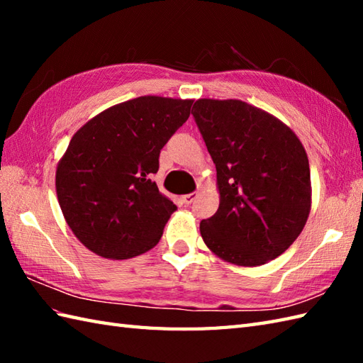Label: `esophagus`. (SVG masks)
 <instances>
[{
	"label": "esophagus",
	"mask_w": 363,
	"mask_h": 363,
	"mask_svg": "<svg viewBox=\"0 0 363 363\" xmlns=\"http://www.w3.org/2000/svg\"><path fill=\"white\" fill-rule=\"evenodd\" d=\"M195 198H196V194H189V195H184V196H182V203L186 204V206H190L191 203L195 201Z\"/></svg>",
	"instance_id": "esophagus-1"
}]
</instances>
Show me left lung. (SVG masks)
<instances>
[{
  "label": "left lung",
  "instance_id": "left-lung-1",
  "mask_svg": "<svg viewBox=\"0 0 363 363\" xmlns=\"http://www.w3.org/2000/svg\"><path fill=\"white\" fill-rule=\"evenodd\" d=\"M196 125L217 168L218 211L199 223L215 256L240 267L276 259L309 218V159L293 130L240 99L203 98Z\"/></svg>",
  "mask_w": 363,
  "mask_h": 363
}]
</instances>
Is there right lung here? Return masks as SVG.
<instances>
[{
    "instance_id": "obj_1",
    "label": "right lung",
    "mask_w": 363,
    "mask_h": 363,
    "mask_svg": "<svg viewBox=\"0 0 363 363\" xmlns=\"http://www.w3.org/2000/svg\"><path fill=\"white\" fill-rule=\"evenodd\" d=\"M191 104L194 99L138 96L76 130L57 164L56 194L67 225L87 250L123 260L159 243L176 206L151 176Z\"/></svg>"
}]
</instances>
